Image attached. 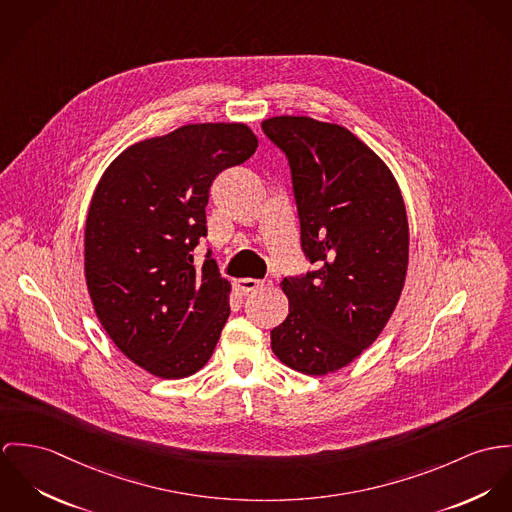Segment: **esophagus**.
Segmentation results:
<instances>
[{"label":"esophagus","mask_w":512,"mask_h":512,"mask_svg":"<svg viewBox=\"0 0 512 512\" xmlns=\"http://www.w3.org/2000/svg\"><path fill=\"white\" fill-rule=\"evenodd\" d=\"M263 286V281H257V279H239L237 281V288L243 292V294H249V292H255Z\"/></svg>","instance_id":"esophagus-1"}]
</instances>
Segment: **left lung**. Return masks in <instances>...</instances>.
Wrapping results in <instances>:
<instances>
[{
    "instance_id": "1",
    "label": "left lung",
    "mask_w": 512,
    "mask_h": 512,
    "mask_svg": "<svg viewBox=\"0 0 512 512\" xmlns=\"http://www.w3.org/2000/svg\"><path fill=\"white\" fill-rule=\"evenodd\" d=\"M288 161L310 269L284 277L288 316L271 332L284 365L326 375L367 349L397 306L408 222L397 180L351 131L312 117L261 123Z\"/></svg>"
}]
</instances>
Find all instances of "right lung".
Masks as SVG:
<instances>
[{
    "instance_id": "obj_1",
    "label": "right lung",
    "mask_w": 512,
    "mask_h": 512,
    "mask_svg": "<svg viewBox=\"0 0 512 512\" xmlns=\"http://www.w3.org/2000/svg\"><path fill=\"white\" fill-rule=\"evenodd\" d=\"M257 137L243 123H194L131 145L104 172L86 218L84 269L115 345L163 379L202 369L229 318V284L210 251V186L245 163Z\"/></svg>"
}]
</instances>
